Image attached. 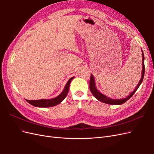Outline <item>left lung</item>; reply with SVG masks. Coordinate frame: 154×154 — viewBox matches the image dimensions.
Here are the masks:
<instances>
[{
    "instance_id": "left-lung-1",
    "label": "left lung",
    "mask_w": 154,
    "mask_h": 154,
    "mask_svg": "<svg viewBox=\"0 0 154 154\" xmlns=\"http://www.w3.org/2000/svg\"><path fill=\"white\" fill-rule=\"evenodd\" d=\"M142 57H143V69H142V74H141V78L140 81L139 82L137 85L136 86V88H135L134 91L133 92H132L130 94H129V96H128L127 97L125 98H123V99H112L110 97L106 96L105 95H104L103 94L101 93L97 89L96 87V84H95V80L93 76V75L92 74H91V79H90V91L92 92V94H93L96 98L97 100H98L99 101L103 102L104 103H106V104H110V105H122L124 103H125L126 101L127 100H128L130 97H131L134 94V93L136 92V91L137 90V88H139V87L140 86V85L141 84V83L143 80V78H144V70H145V68H144V54L143 53L142 51Z\"/></svg>"
}]
</instances>
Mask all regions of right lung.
I'll use <instances>...</instances> for the list:
<instances>
[{
    "instance_id": "add662e5",
    "label": "right lung",
    "mask_w": 154,
    "mask_h": 154,
    "mask_svg": "<svg viewBox=\"0 0 154 154\" xmlns=\"http://www.w3.org/2000/svg\"><path fill=\"white\" fill-rule=\"evenodd\" d=\"M74 78V77H72L71 78L69 79L61 94H60L59 96H58L57 97H54V98L49 99V100L42 99V100H26V101L28 102L29 104L37 107H50V106H54L55 105H57L61 103V102L66 97L67 93L69 92L70 83H71V80Z\"/></svg>"
}]
</instances>
